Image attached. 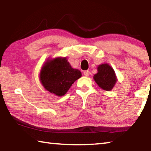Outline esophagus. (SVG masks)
Returning a JSON list of instances; mask_svg holds the SVG:
<instances>
[{"instance_id":"1","label":"esophagus","mask_w":151,"mask_h":151,"mask_svg":"<svg viewBox=\"0 0 151 151\" xmlns=\"http://www.w3.org/2000/svg\"><path fill=\"white\" fill-rule=\"evenodd\" d=\"M90 71L89 70H85L84 71V75H85V76H88L89 75H90Z\"/></svg>"}]
</instances>
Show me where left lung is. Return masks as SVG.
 <instances>
[{"instance_id":"1","label":"left lung","mask_w":151,"mask_h":151,"mask_svg":"<svg viewBox=\"0 0 151 151\" xmlns=\"http://www.w3.org/2000/svg\"><path fill=\"white\" fill-rule=\"evenodd\" d=\"M97 70L98 73L93 76L94 81L103 90L111 91L115 85L117 80L113 68L105 63L99 65Z\"/></svg>"}]
</instances>
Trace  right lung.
Listing matches in <instances>:
<instances>
[{
	"instance_id": "right-lung-1",
	"label": "right lung",
	"mask_w": 151,
	"mask_h": 151,
	"mask_svg": "<svg viewBox=\"0 0 151 151\" xmlns=\"http://www.w3.org/2000/svg\"><path fill=\"white\" fill-rule=\"evenodd\" d=\"M81 76V71L73 68L66 57H57L48 60L43 65L40 73V81L46 90L62 96Z\"/></svg>"
}]
</instances>
